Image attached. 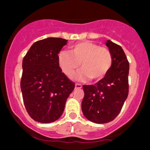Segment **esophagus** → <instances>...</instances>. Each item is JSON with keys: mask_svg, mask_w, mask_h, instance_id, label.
Wrapping results in <instances>:
<instances>
[{"mask_svg": "<svg viewBox=\"0 0 150 150\" xmlns=\"http://www.w3.org/2000/svg\"><path fill=\"white\" fill-rule=\"evenodd\" d=\"M82 85L81 84H78V83H76L75 84V88H82Z\"/></svg>", "mask_w": 150, "mask_h": 150, "instance_id": "1", "label": "esophagus"}]
</instances>
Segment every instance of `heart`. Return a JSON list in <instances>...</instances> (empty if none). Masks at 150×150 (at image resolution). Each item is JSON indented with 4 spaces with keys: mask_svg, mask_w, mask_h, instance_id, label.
Wrapping results in <instances>:
<instances>
[{
    "mask_svg": "<svg viewBox=\"0 0 150 150\" xmlns=\"http://www.w3.org/2000/svg\"><path fill=\"white\" fill-rule=\"evenodd\" d=\"M58 63L62 72L69 78L79 69V80L90 78L92 81L103 79L110 71L112 64L111 52L105 47L90 41L77 43L70 47V52L62 51L58 55Z\"/></svg>",
    "mask_w": 150,
    "mask_h": 150,
    "instance_id": "obj_1",
    "label": "heart"
}]
</instances>
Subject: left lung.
I'll list each match as a JSON object with an SVG mask.
<instances>
[{"label": "left lung", "mask_w": 150, "mask_h": 150, "mask_svg": "<svg viewBox=\"0 0 150 150\" xmlns=\"http://www.w3.org/2000/svg\"><path fill=\"white\" fill-rule=\"evenodd\" d=\"M106 46L112 57L110 71L96 84L83 86V113L87 120L98 124L114 120L128 95L129 63L126 55L121 46L110 40Z\"/></svg>", "instance_id": "1"}]
</instances>
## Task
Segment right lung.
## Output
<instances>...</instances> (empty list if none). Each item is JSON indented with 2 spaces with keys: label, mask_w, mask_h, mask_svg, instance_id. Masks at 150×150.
Returning a JSON list of instances; mask_svg holds the SVG:
<instances>
[{
  "label": "right lung",
  "mask_w": 150,
  "mask_h": 150,
  "mask_svg": "<svg viewBox=\"0 0 150 150\" xmlns=\"http://www.w3.org/2000/svg\"><path fill=\"white\" fill-rule=\"evenodd\" d=\"M67 40L48 38L37 41L24 57L21 90L26 110L38 122L59 120L75 85L62 73L58 55Z\"/></svg>",
  "instance_id": "1"
}]
</instances>
